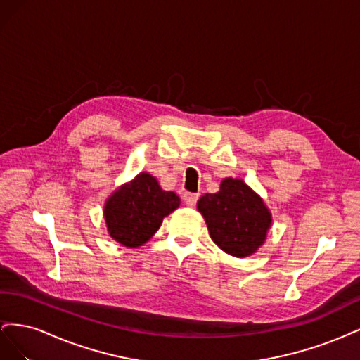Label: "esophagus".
Listing matches in <instances>:
<instances>
[{
  "label": "esophagus",
  "instance_id": "34e87169",
  "mask_svg": "<svg viewBox=\"0 0 360 360\" xmlns=\"http://www.w3.org/2000/svg\"><path fill=\"white\" fill-rule=\"evenodd\" d=\"M183 201L188 207H193L198 201V193H192V192H186L183 195Z\"/></svg>",
  "mask_w": 360,
  "mask_h": 360
}]
</instances>
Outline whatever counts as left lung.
Masks as SVG:
<instances>
[{
    "instance_id": "left-lung-1",
    "label": "left lung",
    "mask_w": 360,
    "mask_h": 360,
    "mask_svg": "<svg viewBox=\"0 0 360 360\" xmlns=\"http://www.w3.org/2000/svg\"><path fill=\"white\" fill-rule=\"evenodd\" d=\"M197 207L212 240L224 252L243 258L264 243L271 216L259 195L243 180L224 179L219 192L202 195Z\"/></svg>"
}]
</instances>
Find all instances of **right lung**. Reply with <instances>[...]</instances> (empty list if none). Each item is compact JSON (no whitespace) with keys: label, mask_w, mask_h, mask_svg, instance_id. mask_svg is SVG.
Wrapping results in <instances>:
<instances>
[{"label":"right lung","mask_w":360,"mask_h":360,"mask_svg":"<svg viewBox=\"0 0 360 360\" xmlns=\"http://www.w3.org/2000/svg\"><path fill=\"white\" fill-rule=\"evenodd\" d=\"M179 205L176 193L162 191L155 177L141 172L106 200L103 216L108 233L118 243L138 248L150 240L163 217Z\"/></svg>","instance_id":"add662e5"}]
</instances>
